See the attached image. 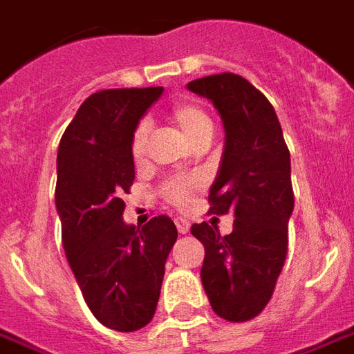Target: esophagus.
<instances>
[{
    "label": "esophagus",
    "instance_id": "34e87169",
    "mask_svg": "<svg viewBox=\"0 0 354 354\" xmlns=\"http://www.w3.org/2000/svg\"><path fill=\"white\" fill-rule=\"evenodd\" d=\"M174 223H176V228L180 234H187L189 232V221L187 219H182V217H176L174 219Z\"/></svg>",
    "mask_w": 354,
    "mask_h": 354
}]
</instances>
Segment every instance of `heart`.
Listing matches in <instances>:
<instances>
[{
    "instance_id": "heart-1",
    "label": "heart",
    "mask_w": 354,
    "mask_h": 354,
    "mask_svg": "<svg viewBox=\"0 0 354 354\" xmlns=\"http://www.w3.org/2000/svg\"><path fill=\"white\" fill-rule=\"evenodd\" d=\"M167 117L178 131L185 137V141L193 147L201 139H209L213 133L212 118L201 105L191 102V100H182L172 105ZM148 141H150V129L147 124H139L131 135V145H129V153L135 165H142L148 156ZM196 183L193 182H169L163 187V196L169 204L176 207H185L193 201Z\"/></svg>"
}]
</instances>
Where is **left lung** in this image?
<instances>
[{"mask_svg":"<svg viewBox=\"0 0 354 354\" xmlns=\"http://www.w3.org/2000/svg\"><path fill=\"white\" fill-rule=\"evenodd\" d=\"M187 88L212 100L226 131L209 213L236 217L228 236L207 223L191 226L206 249L202 284L215 314L241 323L271 301L288 256L295 204L290 150L271 102L245 77L223 72L191 81Z\"/></svg>","mask_w":354,"mask_h":354,"instance_id":"left-lung-1","label":"left lung"}]
</instances>
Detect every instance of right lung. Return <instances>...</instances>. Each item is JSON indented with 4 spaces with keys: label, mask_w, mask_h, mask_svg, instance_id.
<instances>
[{
    "label": "right lung",
    "mask_w": 354,
    "mask_h": 354,
    "mask_svg": "<svg viewBox=\"0 0 354 354\" xmlns=\"http://www.w3.org/2000/svg\"><path fill=\"white\" fill-rule=\"evenodd\" d=\"M161 93L163 87L91 94L59 142L55 206L64 252L94 317L118 333L152 321L178 239L167 215L142 228L122 221V195L135 180L131 135Z\"/></svg>",
    "instance_id": "add662e5"
}]
</instances>
